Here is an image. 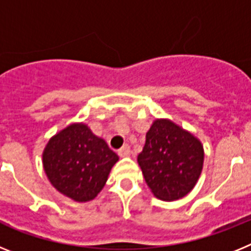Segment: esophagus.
I'll return each mask as SVG.
<instances>
[{"instance_id":"esophagus-1","label":"esophagus","mask_w":251,"mask_h":251,"mask_svg":"<svg viewBox=\"0 0 251 251\" xmlns=\"http://www.w3.org/2000/svg\"><path fill=\"white\" fill-rule=\"evenodd\" d=\"M130 152H131L130 147H128V145H124V147L119 150V155L121 156V158H125V156L130 155Z\"/></svg>"}]
</instances>
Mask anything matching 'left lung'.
I'll return each instance as SVG.
<instances>
[{
    "instance_id": "1",
    "label": "left lung",
    "mask_w": 251,
    "mask_h": 251,
    "mask_svg": "<svg viewBox=\"0 0 251 251\" xmlns=\"http://www.w3.org/2000/svg\"><path fill=\"white\" fill-rule=\"evenodd\" d=\"M138 163L151 193L177 201L195 188L203 168V145L169 119L152 121Z\"/></svg>"
}]
</instances>
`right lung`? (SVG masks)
I'll return each instance as SVG.
<instances>
[{
    "mask_svg": "<svg viewBox=\"0 0 251 251\" xmlns=\"http://www.w3.org/2000/svg\"><path fill=\"white\" fill-rule=\"evenodd\" d=\"M119 156L84 123H73L49 139L43 167L51 186L75 202L97 197Z\"/></svg>",
    "mask_w": 251,
    "mask_h": 251,
    "instance_id": "right-lung-1",
    "label": "right lung"
}]
</instances>
